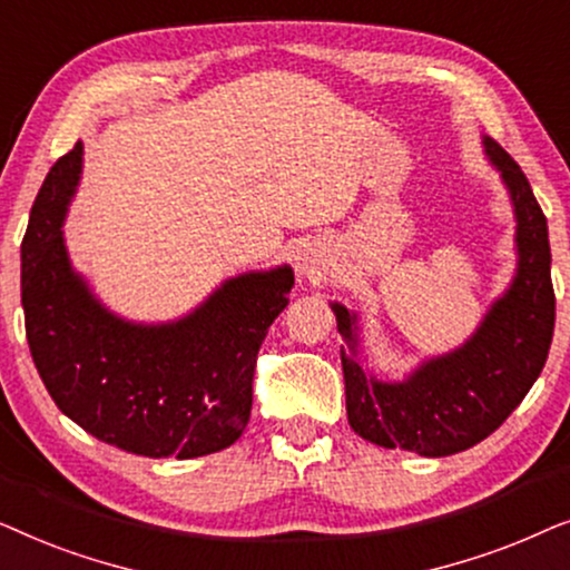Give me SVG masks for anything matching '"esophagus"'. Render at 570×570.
<instances>
[{
  "instance_id": "esophagus-1",
  "label": "esophagus",
  "mask_w": 570,
  "mask_h": 570,
  "mask_svg": "<svg viewBox=\"0 0 570 570\" xmlns=\"http://www.w3.org/2000/svg\"><path fill=\"white\" fill-rule=\"evenodd\" d=\"M324 275H326V269H324L322 254H316V252L298 254V277H301V283L316 285Z\"/></svg>"
}]
</instances>
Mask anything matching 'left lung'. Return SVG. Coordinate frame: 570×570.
I'll use <instances>...</instances> for the list:
<instances>
[{
	"instance_id": "obj_1",
	"label": "left lung",
	"mask_w": 570,
	"mask_h": 570,
	"mask_svg": "<svg viewBox=\"0 0 570 570\" xmlns=\"http://www.w3.org/2000/svg\"><path fill=\"white\" fill-rule=\"evenodd\" d=\"M482 147L501 174L517 217V272L472 337L428 357L402 381H384L357 357L355 311L330 303L345 340L342 373L350 428L376 446L420 456L459 454L503 425L548 361L556 326L548 220L517 160L490 137H482Z\"/></svg>"
}]
</instances>
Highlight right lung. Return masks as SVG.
Segmentation results:
<instances>
[{
	"mask_svg": "<svg viewBox=\"0 0 570 570\" xmlns=\"http://www.w3.org/2000/svg\"><path fill=\"white\" fill-rule=\"evenodd\" d=\"M80 174L77 142L46 176L20 246L28 345L51 400L82 431L137 456L228 449L252 415L256 353L287 306L291 264L228 277L174 322H129L69 262L61 225Z\"/></svg>",
	"mask_w": 570,
	"mask_h": 570,
	"instance_id": "1",
	"label": "right lung"
}]
</instances>
